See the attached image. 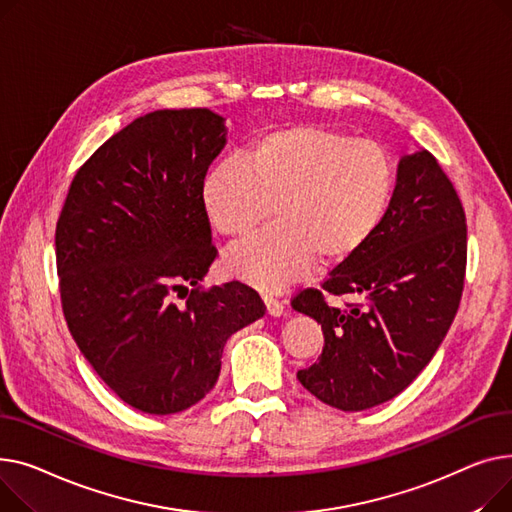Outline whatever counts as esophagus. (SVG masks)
Listing matches in <instances>:
<instances>
[{
    "instance_id": "34e87169",
    "label": "esophagus",
    "mask_w": 512,
    "mask_h": 512,
    "mask_svg": "<svg viewBox=\"0 0 512 512\" xmlns=\"http://www.w3.org/2000/svg\"><path fill=\"white\" fill-rule=\"evenodd\" d=\"M264 306H266V314H268V316L279 318V316L285 314V306L279 302V299L270 297V295H264Z\"/></svg>"
}]
</instances>
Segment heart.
Listing matches in <instances>:
<instances>
[{"label": "heart", "mask_w": 512, "mask_h": 512, "mask_svg": "<svg viewBox=\"0 0 512 512\" xmlns=\"http://www.w3.org/2000/svg\"><path fill=\"white\" fill-rule=\"evenodd\" d=\"M397 169L374 140L322 126H289L256 138L242 159H223L202 179L213 227L246 239L273 208L275 227L233 248L227 273L260 289L302 279L314 258L337 266L362 250L395 196Z\"/></svg>", "instance_id": "b5f03b06"}]
</instances>
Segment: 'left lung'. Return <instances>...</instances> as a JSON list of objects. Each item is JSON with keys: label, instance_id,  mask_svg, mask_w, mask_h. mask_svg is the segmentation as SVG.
Wrapping results in <instances>:
<instances>
[{"label": "left lung", "instance_id": "obj_1", "mask_svg": "<svg viewBox=\"0 0 512 512\" xmlns=\"http://www.w3.org/2000/svg\"><path fill=\"white\" fill-rule=\"evenodd\" d=\"M467 264L465 210L428 150L405 155L395 196L370 242L330 270L322 291L304 289L293 310L322 326L318 362L297 380L322 403L364 411L386 403L422 372L459 310ZM362 296L347 311L325 295Z\"/></svg>", "mask_w": 512, "mask_h": 512}]
</instances>
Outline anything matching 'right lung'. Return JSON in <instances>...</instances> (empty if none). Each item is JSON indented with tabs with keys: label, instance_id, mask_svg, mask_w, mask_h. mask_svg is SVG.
<instances>
[{
	"label": "right lung",
	"instance_id": "obj_1",
	"mask_svg": "<svg viewBox=\"0 0 512 512\" xmlns=\"http://www.w3.org/2000/svg\"><path fill=\"white\" fill-rule=\"evenodd\" d=\"M225 144V119L208 109L146 113L78 169L57 221L70 333L101 380L142 413L204 399L227 339L266 310L239 281L198 285L217 256L200 188ZM182 290L187 302L175 305Z\"/></svg>",
	"mask_w": 512,
	"mask_h": 512
}]
</instances>
